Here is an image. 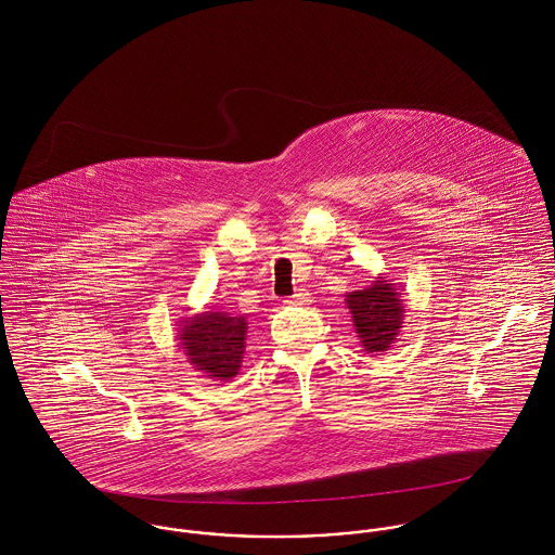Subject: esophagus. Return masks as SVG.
Here are the masks:
<instances>
[{
    "label": "esophagus",
    "mask_w": 555,
    "mask_h": 555,
    "mask_svg": "<svg viewBox=\"0 0 555 555\" xmlns=\"http://www.w3.org/2000/svg\"><path fill=\"white\" fill-rule=\"evenodd\" d=\"M286 304H291V306H308V304H310V295L301 288V291H297Z\"/></svg>",
    "instance_id": "34e87169"
}]
</instances>
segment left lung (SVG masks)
<instances>
[{
	"mask_svg": "<svg viewBox=\"0 0 555 555\" xmlns=\"http://www.w3.org/2000/svg\"><path fill=\"white\" fill-rule=\"evenodd\" d=\"M346 306L367 354H383L396 344L403 328L405 299L393 280L380 273L367 288L348 293Z\"/></svg>",
	"mask_w": 555,
	"mask_h": 555,
	"instance_id": "obj_1",
	"label": "left lung"
}]
</instances>
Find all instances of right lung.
<instances>
[{"mask_svg": "<svg viewBox=\"0 0 555 555\" xmlns=\"http://www.w3.org/2000/svg\"><path fill=\"white\" fill-rule=\"evenodd\" d=\"M179 348L188 363L218 383H231L243 363L247 322L229 312H201L179 320Z\"/></svg>", "mask_w": 555, "mask_h": 555, "instance_id": "right-lung-1", "label": "right lung"}]
</instances>
